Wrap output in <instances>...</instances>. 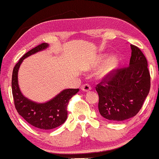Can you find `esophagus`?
<instances>
[{
    "label": "esophagus",
    "mask_w": 159,
    "mask_h": 159,
    "mask_svg": "<svg viewBox=\"0 0 159 159\" xmlns=\"http://www.w3.org/2000/svg\"><path fill=\"white\" fill-rule=\"evenodd\" d=\"M82 90L84 92H88V91H89V90H91V87H90V85H89V84H84V85L82 86Z\"/></svg>",
    "instance_id": "esophagus-1"
}]
</instances>
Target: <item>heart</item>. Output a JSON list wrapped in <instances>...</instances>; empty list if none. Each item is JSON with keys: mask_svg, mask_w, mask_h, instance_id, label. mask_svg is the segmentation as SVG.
I'll list each match as a JSON object with an SVG mask.
<instances>
[{"mask_svg": "<svg viewBox=\"0 0 159 159\" xmlns=\"http://www.w3.org/2000/svg\"><path fill=\"white\" fill-rule=\"evenodd\" d=\"M105 61L104 57H101L100 59L98 60V63L99 64H102V63H104ZM119 64V59L117 56H112L111 57L108 61H107V63H105L104 67L102 68V69L100 71V75L101 77H109V76L112 75V74L114 72L115 70L117 69V66H118Z\"/></svg>", "mask_w": 159, "mask_h": 159, "instance_id": "1", "label": "heart"}]
</instances>
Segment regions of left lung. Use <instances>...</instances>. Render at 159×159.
Instances as JSON below:
<instances>
[{
	"mask_svg": "<svg viewBox=\"0 0 159 159\" xmlns=\"http://www.w3.org/2000/svg\"><path fill=\"white\" fill-rule=\"evenodd\" d=\"M129 66L117 69L96 86L101 115L111 121L135 116L143 107L150 88L148 61L137 47L131 44Z\"/></svg>",
	"mask_w": 159,
	"mask_h": 159,
	"instance_id": "8db88e82",
	"label": "left lung"
}]
</instances>
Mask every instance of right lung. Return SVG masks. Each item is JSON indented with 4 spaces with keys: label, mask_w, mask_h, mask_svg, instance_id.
<instances>
[{
    "label": "right lung",
    "mask_w": 159,
    "mask_h": 159,
    "mask_svg": "<svg viewBox=\"0 0 159 159\" xmlns=\"http://www.w3.org/2000/svg\"><path fill=\"white\" fill-rule=\"evenodd\" d=\"M47 43H42L25 53L14 66L12 72L11 88L14 106L20 115L33 126L49 130L63 124L67 118V106L72 96L79 89H65L54 98L44 103L33 102L22 93L18 84V71L23 60L35 53L46 49Z\"/></svg>",
    "instance_id": "right-lung-1"
}]
</instances>
